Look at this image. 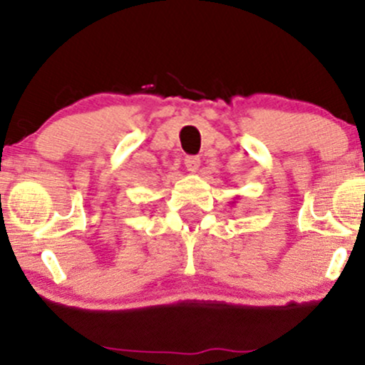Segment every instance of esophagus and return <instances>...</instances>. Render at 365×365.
Segmentation results:
<instances>
[{
  "mask_svg": "<svg viewBox=\"0 0 365 365\" xmlns=\"http://www.w3.org/2000/svg\"><path fill=\"white\" fill-rule=\"evenodd\" d=\"M183 163H185V168L190 171V173H197L200 168V158H197V156H187Z\"/></svg>",
  "mask_w": 365,
  "mask_h": 365,
  "instance_id": "esophagus-1",
  "label": "esophagus"
}]
</instances>
